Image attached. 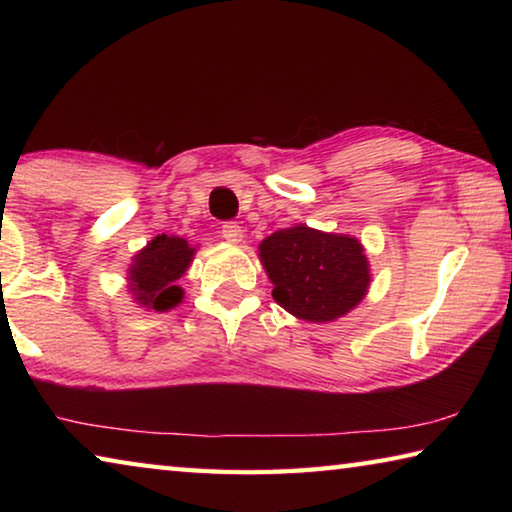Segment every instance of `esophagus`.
Returning <instances> with one entry per match:
<instances>
[{"mask_svg":"<svg viewBox=\"0 0 512 512\" xmlns=\"http://www.w3.org/2000/svg\"><path fill=\"white\" fill-rule=\"evenodd\" d=\"M221 237H223L225 241H230V244H239L241 237H244V230H241L239 223L228 221V223H223Z\"/></svg>","mask_w":512,"mask_h":512,"instance_id":"esophagus-1","label":"esophagus"}]
</instances>
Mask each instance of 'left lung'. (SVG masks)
<instances>
[{
	"mask_svg": "<svg viewBox=\"0 0 512 512\" xmlns=\"http://www.w3.org/2000/svg\"><path fill=\"white\" fill-rule=\"evenodd\" d=\"M273 300L296 318L332 323L366 298L370 264L359 239L307 225L273 232L259 244Z\"/></svg>",
	"mask_w": 512,
	"mask_h": 512,
	"instance_id": "left-lung-1",
	"label": "left lung"
}]
</instances>
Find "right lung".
<instances>
[{
	"mask_svg": "<svg viewBox=\"0 0 512 512\" xmlns=\"http://www.w3.org/2000/svg\"><path fill=\"white\" fill-rule=\"evenodd\" d=\"M196 248L183 237L158 235L133 257L128 268V289L137 305L155 311H169L183 300L178 280L192 264Z\"/></svg>",
	"mask_w": 512,
	"mask_h": 512,
	"instance_id": "obj_1",
	"label": "right lung"
}]
</instances>
